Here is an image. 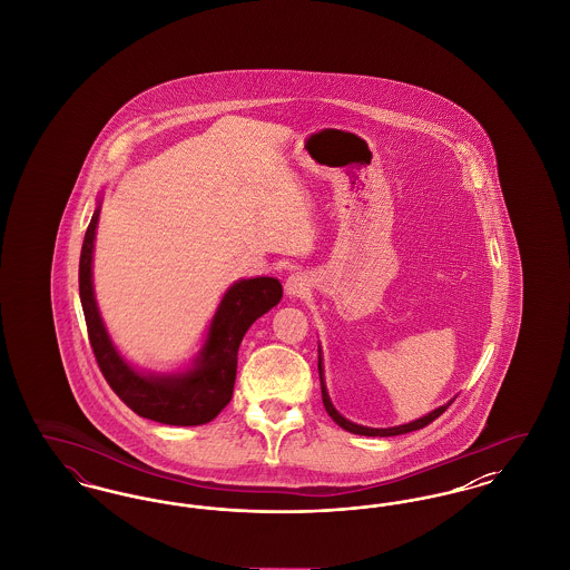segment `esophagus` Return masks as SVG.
Masks as SVG:
<instances>
[{
	"label": "esophagus",
	"mask_w": 570,
	"mask_h": 570,
	"mask_svg": "<svg viewBox=\"0 0 570 570\" xmlns=\"http://www.w3.org/2000/svg\"><path fill=\"white\" fill-rule=\"evenodd\" d=\"M284 291L291 298H298L301 295H305L309 291V279L305 273H293L288 275L286 284H284Z\"/></svg>",
	"instance_id": "34e87169"
}]
</instances>
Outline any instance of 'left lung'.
Instances as JSON below:
<instances>
[{"instance_id":"1","label":"left lung","mask_w":570,"mask_h":570,"mask_svg":"<svg viewBox=\"0 0 570 570\" xmlns=\"http://www.w3.org/2000/svg\"><path fill=\"white\" fill-rule=\"evenodd\" d=\"M318 376H321V391H323V404H325V410L328 412V416L342 428V430H346V432H351V434L358 435H380V438H386V435H400L407 434V432H416V430H423L425 425H430L432 421H435L446 407L451 406L453 402H455V397L451 400V402H446L444 406L435 407L432 410L430 414H425V416H421V419H416V421H410V423H404V425H395V428H365V425H356L353 421H348L346 416H342L335 406H333V402H331V397H328V391H326L325 384V365H323V351H321V344H318Z\"/></svg>"}]
</instances>
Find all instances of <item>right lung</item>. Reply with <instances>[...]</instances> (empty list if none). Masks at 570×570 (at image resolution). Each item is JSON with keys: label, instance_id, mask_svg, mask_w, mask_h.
Listing matches in <instances>:
<instances>
[{"label": "right lung", "instance_id": "obj_1", "mask_svg": "<svg viewBox=\"0 0 570 570\" xmlns=\"http://www.w3.org/2000/svg\"><path fill=\"white\" fill-rule=\"evenodd\" d=\"M98 217L100 200L82 239L79 293L89 342L110 389L138 416L164 425L191 428L214 421L233 397L237 353L245 331L282 298L279 279L249 277L228 286L190 367L181 372H140L117 351L98 309L94 293Z\"/></svg>", "mask_w": 570, "mask_h": 570}]
</instances>
